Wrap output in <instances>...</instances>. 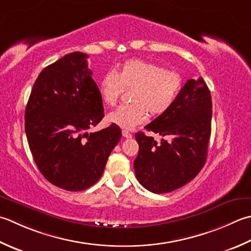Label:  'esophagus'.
I'll return each mask as SVG.
<instances>
[{
    "mask_svg": "<svg viewBox=\"0 0 251 251\" xmlns=\"http://www.w3.org/2000/svg\"><path fill=\"white\" fill-rule=\"evenodd\" d=\"M123 136H124L125 138H131V134L127 130H123Z\"/></svg>",
    "mask_w": 251,
    "mask_h": 251,
    "instance_id": "obj_1",
    "label": "esophagus"
}]
</instances>
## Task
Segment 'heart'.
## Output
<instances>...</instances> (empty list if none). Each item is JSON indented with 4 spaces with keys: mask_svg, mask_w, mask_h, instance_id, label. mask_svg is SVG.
Masks as SVG:
<instances>
[{
    "mask_svg": "<svg viewBox=\"0 0 251 251\" xmlns=\"http://www.w3.org/2000/svg\"><path fill=\"white\" fill-rule=\"evenodd\" d=\"M183 87V77L159 64L130 58L107 72L99 82L101 99L114 106L124 89H132L130 104L122 105L107 115V121L125 129L142 124L151 116H160L174 105Z\"/></svg>",
    "mask_w": 251,
    "mask_h": 251,
    "instance_id": "1",
    "label": "heart"
}]
</instances>
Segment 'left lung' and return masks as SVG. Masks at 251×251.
<instances>
[{
    "mask_svg": "<svg viewBox=\"0 0 251 251\" xmlns=\"http://www.w3.org/2000/svg\"><path fill=\"white\" fill-rule=\"evenodd\" d=\"M212 101L202 78L189 79L171 109L145 128L164 138L138 131L139 145L134 162L139 183L154 194L170 193L194 179L207 160L211 135Z\"/></svg>",
    "mask_w": 251,
    "mask_h": 251,
    "instance_id": "1",
    "label": "left lung"
}]
</instances>
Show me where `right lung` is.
Returning <instances> with one entry per match:
<instances>
[{"mask_svg": "<svg viewBox=\"0 0 251 251\" xmlns=\"http://www.w3.org/2000/svg\"><path fill=\"white\" fill-rule=\"evenodd\" d=\"M88 55L66 54L39 74L25 112V131L39 171L70 191L91 187L102 176L122 130L112 124L88 132L104 117Z\"/></svg>", "mask_w": 251, "mask_h": 251, "instance_id": "add662e5", "label": "right lung"}]
</instances>
